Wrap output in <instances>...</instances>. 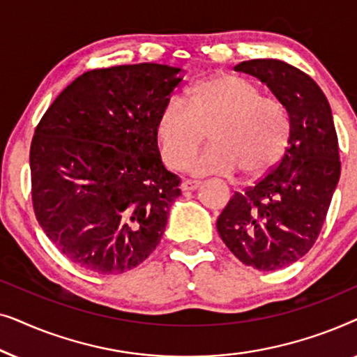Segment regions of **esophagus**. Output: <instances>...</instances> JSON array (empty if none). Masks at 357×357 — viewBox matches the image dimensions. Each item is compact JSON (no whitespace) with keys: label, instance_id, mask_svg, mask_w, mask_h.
<instances>
[{"label":"esophagus","instance_id":"obj_1","mask_svg":"<svg viewBox=\"0 0 357 357\" xmlns=\"http://www.w3.org/2000/svg\"><path fill=\"white\" fill-rule=\"evenodd\" d=\"M199 187H202V182H198V180H183L182 185H180L183 192H193V190H198Z\"/></svg>","mask_w":357,"mask_h":357}]
</instances>
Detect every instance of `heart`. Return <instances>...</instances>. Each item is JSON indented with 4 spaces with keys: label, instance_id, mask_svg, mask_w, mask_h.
Returning a JSON list of instances; mask_svg holds the SVG:
<instances>
[{
    "label": "heart",
    "instance_id": "1",
    "mask_svg": "<svg viewBox=\"0 0 357 357\" xmlns=\"http://www.w3.org/2000/svg\"><path fill=\"white\" fill-rule=\"evenodd\" d=\"M185 103L170 99L155 121L159 153L167 167H183L208 131L211 148L187 165L198 177H229L241 170L245 178H258L284 155L291 135L284 107L261 97L245 77H208L190 87Z\"/></svg>",
    "mask_w": 357,
    "mask_h": 357
}]
</instances>
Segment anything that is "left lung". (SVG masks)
<instances>
[{
  "instance_id": "8db88e82",
  "label": "left lung",
  "mask_w": 357,
  "mask_h": 357,
  "mask_svg": "<svg viewBox=\"0 0 357 357\" xmlns=\"http://www.w3.org/2000/svg\"><path fill=\"white\" fill-rule=\"evenodd\" d=\"M236 71L270 87L287 112L291 135L280 164L234 195L216 227L242 263L275 271L304 257L319 237L340 180L338 138L328 100L309 75L273 58L242 61Z\"/></svg>"
}]
</instances>
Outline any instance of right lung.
I'll return each mask as SVG.
<instances>
[{
	"label": "right lung",
	"instance_id": "add662e5",
	"mask_svg": "<svg viewBox=\"0 0 357 357\" xmlns=\"http://www.w3.org/2000/svg\"><path fill=\"white\" fill-rule=\"evenodd\" d=\"M182 68L158 63L92 70L48 107L31 146L37 221L76 265L120 275L159 245L180 178L155 138Z\"/></svg>",
	"mask_w": 357,
	"mask_h": 357
}]
</instances>
